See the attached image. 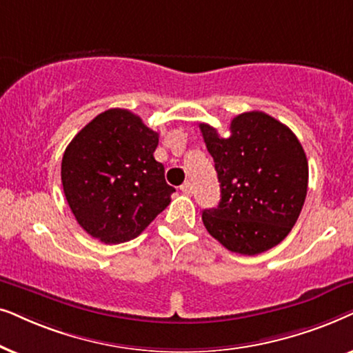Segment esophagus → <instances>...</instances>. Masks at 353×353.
Segmentation results:
<instances>
[{"label": "esophagus", "instance_id": "1", "mask_svg": "<svg viewBox=\"0 0 353 353\" xmlns=\"http://www.w3.org/2000/svg\"><path fill=\"white\" fill-rule=\"evenodd\" d=\"M181 190L184 192V194H187V195H192V194H194V185H192L190 181H185L184 184L181 185Z\"/></svg>", "mask_w": 353, "mask_h": 353}]
</instances>
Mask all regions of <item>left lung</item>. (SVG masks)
I'll list each match as a JSON object with an SVG mask.
<instances>
[{
	"instance_id": "8db88e82",
	"label": "left lung",
	"mask_w": 353,
	"mask_h": 353,
	"mask_svg": "<svg viewBox=\"0 0 353 353\" xmlns=\"http://www.w3.org/2000/svg\"><path fill=\"white\" fill-rule=\"evenodd\" d=\"M221 187L203 224L216 241L241 255H258L283 242L297 223L308 187V161L288 125L261 111L231 121V135L200 124Z\"/></svg>"
}]
</instances>
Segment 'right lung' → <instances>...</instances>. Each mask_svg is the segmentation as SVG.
Masks as SVG:
<instances>
[{
    "instance_id": "add662e5",
    "label": "right lung",
    "mask_w": 353,
    "mask_h": 353,
    "mask_svg": "<svg viewBox=\"0 0 353 353\" xmlns=\"http://www.w3.org/2000/svg\"><path fill=\"white\" fill-rule=\"evenodd\" d=\"M158 132L129 110L112 108L92 119L63 154L61 181L77 223L105 243L135 239L176 189L154 159Z\"/></svg>"
}]
</instances>
